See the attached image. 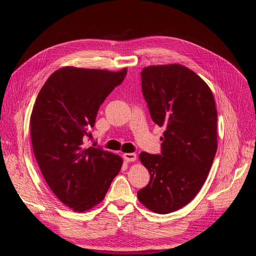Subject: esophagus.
I'll return each mask as SVG.
<instances>
[{"label":"esophagus","instance_id":"esophagus-1","mask_svg":"<svg viewBox=\"0 0 256 256\" xmlns=\"http://www.w3.org/2000/svg\"><path fill=\"white\" fill-rule=\"evenodd\" d=\"M123 159L126 162H135L137 156L136 154H123Z\"/></svg>","mask_w":256,"mask_h":256}]
</instances>
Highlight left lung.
<instances>
[{
    "instance_id": "obj_1",
    "label": "left lung",
    "mask_w": 256,
    "mask_h": 256,
    "mask_svg": "<svg viewBox=\"0 0 256 256\" xmlns=\"http://www.w3.org/2000/svg\"><path fill=\"white\" fill-rule=\"evenodd\" d=\"M142 88L152 121L166 130L161 154H140L150 182L137 198L168 214L188 204L204 184L218 150V111L208 85L180 64L144 68Z\"/></svg>"
}]
</instances>
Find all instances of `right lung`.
I'll list each match as a JSON object with an SVG mask.
<instances>
[{"label":"right lung","instance_id":"right-lung-1","mask_svg":"<svg viewBox=\"0 0 256 256\" xmlns=\"http://www.w3.org/2000/svg\"><path fill=\"white\" fill-rule=\"evenodd\" d=\"M62 67L44 83L30 116L32 148L50 190L72 211L85 212L100 203L120 172V156L85 146L100 104L126 76Z\"/></svg>","mask_w":256,"mask_h":256}]
</instances>
